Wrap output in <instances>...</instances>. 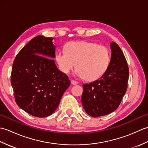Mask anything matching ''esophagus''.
Returning <instances> with one entry per match:
<instances>
[{
	"mask_svg": "<svg viewBox=\"0 0 148 148\" xmlns=\"http://www.w3.org/2000/svg\"><path fill=\"white\" fill-rule=\"evenodd\" d=\"M71 84H72V85H76V84H77V81H74V80H71Z\"/></svg>",
	"mask_w": 148,
	"mask_h": 148,
	"instance_id": "esophagus-1",
	"label": "esophagus"
}]
</instances>
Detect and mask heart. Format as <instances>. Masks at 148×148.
<instances>
[{"label":"heart","instance_id":"obj_1","mask_svg":"<svg viewBox=\"0 0 148 148\" xmlns=\"http://www.w3.org/2000/svg\"><path fill=\"white\" fill-rule=\"evenodd\" d=\"M55 62L59 70L67 74L75 66L76 74L87 81L101 77L108 70L110 63L108 48L89 41H71L64 46V51H58Z\"/></svg>","mask_w":148,"mask_h":148}]
</instances>
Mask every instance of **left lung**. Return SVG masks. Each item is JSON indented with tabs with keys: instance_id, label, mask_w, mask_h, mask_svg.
Wrapping results in <instances>:
<instances>
[{
	"instance_id": "left-lung-1",
	"label": "left lung",
	"mask_w": 148,
	"mask_h": 148,
	"mask_svg": "<svg viewBox=\"0 0 148 148\" xmlns=\"http://www.w3.org/2000/svg\"><path fill=\"white\" fill-rule=\"evenodd\" d=\"M111 58L106 73L89 84H84L81 97L84 109L94 118L107 115L118 108L127 89L129 70L119 46L110 43Z\"/></svg>"
}]
</instances>
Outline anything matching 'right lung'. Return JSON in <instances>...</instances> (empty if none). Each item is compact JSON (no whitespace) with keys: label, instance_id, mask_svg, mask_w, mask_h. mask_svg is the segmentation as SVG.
I'll use <instances>...</instances> for the list:
<instances>
[{"label":"right lung","instance_id":"obj_1","mask_svg":"<svg viewBox=\"0 0 148 148\" xmlns=\"http://www.w3.org/2000/svg\"><path fill=\"white\" fill-rule=\"evenodd\" d=\"M53 39L34 37L18 53L12 64L11 82L16 102L36 117L52 114L71 84L67 75L55 65Z\"/></svg>","mask_w":148,"mask_h":148}]
</instances>
